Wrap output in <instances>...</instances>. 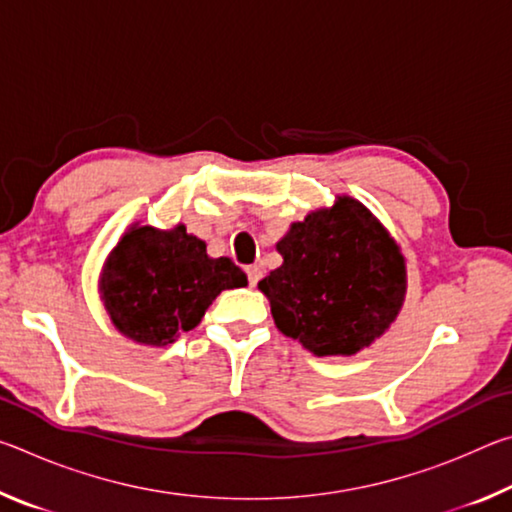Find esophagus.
I'll list each match as a JSON object with an SVG mask.
<instances>
[{"mask_svg": "<svg viewBox=\"0 0 512 512\" xmlns=\"http://www.w3.org/2000/svg\"><path fill=\"white\" fill-rule=\"evenodd\" d=\"M246 275H248L250 287H255V284H257L259 280H262V266H257V264L248 266V268H246Z\"/></svg>", "mask_w": 512, "mask_h": 512, "instance_id": "1", "label": "esophagus"}]
</instances>
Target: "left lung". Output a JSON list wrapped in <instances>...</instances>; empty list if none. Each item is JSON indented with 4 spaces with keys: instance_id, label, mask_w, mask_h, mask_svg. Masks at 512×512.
Wrapping results in <instances>:
<instances>
[{
    "instance_id": "obj_1",
    "label": "left lung",
    "mask_w": 512,
    "mask_h": 512,
    "mask_svg": "<svg viewBox=\"0 0 512 512\" xmlns=\"http://www.w3.org/2000/svg\"><path fill=\"white\" fill-rule=\"evenodd\" d=\"M282 266L257 284L277 329L316 357H350L379 339L406 293L400 246L366 205L339 196L291 223Z\"/></svg>"
}]
</instances>
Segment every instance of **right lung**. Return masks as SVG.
<instances>
[{
    "mask_svg": "<svg viewBox=\"0 0 512 512\" xmlns=\"http://www.w3.org/2000/svg\"><path fill=\"white\" fill-rule=\"evenodd\" d=\"M248 284L230 257L212 259L205 241L171 230L133 225L101 271V300L126 339L167 345L194 329L212 300L225 289Z\"/></svg>",
    "mask_w": 512,
    "mask_h": 512,
    "instance_id": "right-lung-1",
    "label": "right lung"
}]
</instances>
